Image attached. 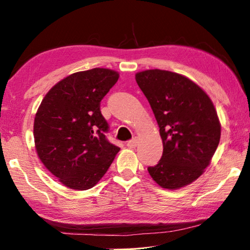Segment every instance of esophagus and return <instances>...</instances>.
Masks as SVG:
<instances>
[{"label":"esophagus","mask_w":250,"mask_h":250,"mask_svg":"<svg viewBox=\"0 0 250 250\" xmlns=\"http://www.w3.org/2000/svg\"><path fill=\"white\" fill-rule=\"evenodd\" d=\"M137 143H138V139L137 138H133L132 141L127 142V144H126V146H127L128 148H135L137 146Z\"/></svg>","instance_id":"1"}]
</instances>
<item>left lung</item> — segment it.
<instances>
[{"mask_svg":"<svg viewBox=\"0 0 250 250\" xmlns=\"http://www.w3.org/2000/svg\"><path fill=\"white\" fill-rule=\"evenodd\" d=\"M135 79L159 126L164 152L148 172L161 188L180 189L202 176L221 138V123L212 100L182 74L151 69Z\"/></svg>","mask_w":250,"mask_h":250,"instance_id":"left-lung-1","label":"left lung"}]
</instances>
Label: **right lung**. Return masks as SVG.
Wrapping results in <instances>:
<instances>
[{
  "label": "right lung",
  "mask_w": 250,
  "mask_h": 250,
  "mask_svg": "<svg viewBox=\"0 0 250 250\" xmlns=\"http://www.w3.org/2000/svg\"><path fill=\"white\" fill-rule=\"evenodd\" d=\"M120 74L94 68L70 74L42 99L34 121L35 149L43 166L69 189H91L120 148L107 141L100 103Z\"/></svg>",
  "instance_id": "1"
}]
</instances>
